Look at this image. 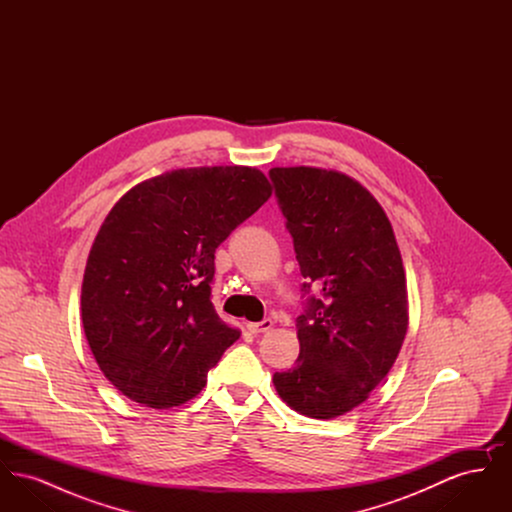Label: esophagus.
I'll use <instances>...</instances> for the list:
<instances>
[{"mask_svg":"<svg viewBox=\"0 0 512 512\" xmlns=\"http://www.w3.org/2000/svg\"><path fill=\"white\" fill-rule=\"evenodd\" d=\"M245 328H247L251 334H263V332H268V330L272 328V320L265 318L263 322H247Z\"/></svg>","mask_w":512,"mask_h":512,"instance_id":"obj_1","label":"esophagus"}]
</instances>
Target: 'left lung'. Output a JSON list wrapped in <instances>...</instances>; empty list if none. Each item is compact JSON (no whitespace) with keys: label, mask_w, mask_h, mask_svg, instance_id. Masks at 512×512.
I'll use <instances>...</instances> for the list:
<instances>
[{"label":"left lung","mask_w":512,"mask_h":512,"mask_svg":"<svg viewBox=\"0 0 512 512\" xmlns=\"http://www.w3.org/2000/svg\"><path fill=\"white\" fill-rule=\"evenodd\" d=\"M305 278L297 365L272 376L293 411L338 418L388 376L409 326L407 280L390 219L361 182L317 167L270 169Z\"/></svg>","instance_id":"8db88e82"}]
</instances>
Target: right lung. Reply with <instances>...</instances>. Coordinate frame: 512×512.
<instances>
[{
  "label": "right lung",
  "instance_id": "add662e5",
  "mask_svg": "<svg viewBox=\"0 0 512 512\" xmlns=\"http://www.w3.org/2000/svg\"><path fill=\"white\" fill-rule=\"evenodd\" d=\"M272 186L255 167L163 172L113 205L80 293L88 345L105 378L151 409L178 407L240 338L211 303L215 251Z\"/></svg>",
  "mask_w": 512,
  "mask_h": 512
}]
</instances>
